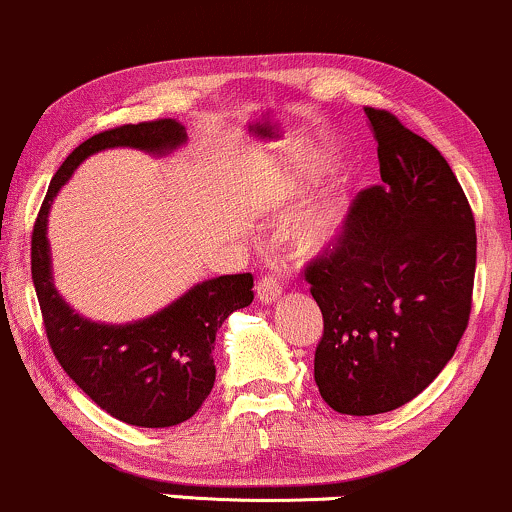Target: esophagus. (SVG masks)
Listing matches in <instances>:
<instances>
[{
  "instance_id": "1",
  "label": "esophagus",
  "mask_w": 512,
  "mask_h": 512,
  "mask_svg": "<svg viewBox=\"0 0 512 512\" xmlns=\"http://www.w3.org/2000/svg\"><path fill=\"white\" fill-rule=\"evenodd\" d=\"M280 295H283V287H280V283L273 278V275H266V278L258 280V285H256L258 300H261V302H275Z\"/></svg>"
}]
</instances>
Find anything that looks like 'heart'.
I'll return each mask as SVG.
<instances>
[{
	"label": "heart",
	"mask_w": 512,
	"mask_h": 512,
	"mask_svg": "<svg viewBox=\"0 0 512 512\" xmlns=\"http://www.w3.org/2000/svg\"><path fill=\"white\" fill-rule=\"evenodd\" d=\"M343 212L338 205H324L314 210L307 220L297 229V246L304 254H319V251L331 249L341 237Z\"/></svg>",
	"instance_id": "b5f03b06"
}]
</instances>
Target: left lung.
Wrapping results in <instances>:
<instances>
[{"label": "left lung", "mask_w": 512, "mask_h": 512, "mask_svg": "<svg viewBox=\"0 0 512 512\" xmlns=\"http://www.w3.org/2000/svg\"><path fill=\"white\" fill-rule=\"evenodd\" d=\"M380 186L365 188L331 249L304 268L324 333L314 382L333 411L375 416L416 399L469 324L476 225L445 157L382 108H365Z\"/></svg>", "instance_id": "obj_1"}]
</instances>
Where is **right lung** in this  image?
I'll return each mask as SVG.
<instances>
[{"label":"right lung","mask_w":512,"mask_h":512,"mask_svg":"<svg viewBox=\"0 0 512 512\" xmlns=\"http://www.w3.org/2000/svg\"><path fill=\"white\" fill-rule=\"evenodd\" d=\"M186 142V128L171 118L120 125L82 142L62 162L33 225L31 275L43 326L57 363L82 392L118 421L169 428L188 421L215 384L217 329L254 300V275H220L198 283L152 317L132 324H96L79 317L53 285L48 212L79 164L94 152L135 147L166 154Z\"/></svg>","instance_id":"1"}]
</instances>
